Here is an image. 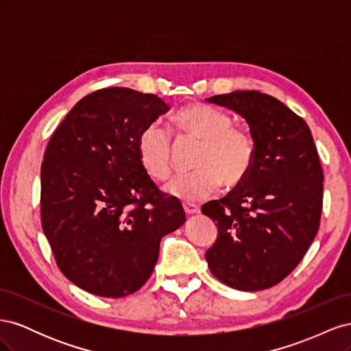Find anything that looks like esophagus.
Masks as SVG:
<instances>
[{
    "mask_svg": "<svg viewBox=\"0 0 351 351\" xmlns=\"http://www.w3.org/2000/svg\"><path fill=\"white\" fill-rule=\"evenodd\" d=\"M183 208H184L187 215H195V214H199V212H200V206L196 205V204H184Z\"/></svg>",
    "mask_w": 351,
    "mask_h": 351,
    "instance_id": "34e87169",
    "label": "esophagus"
}]
</instances>
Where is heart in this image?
I'll use <instances>...</instances> for the list:
<instances>
[{"instance_id": "heart-1", "label": "heart", "mask_w": 351, "mask_h": 351, "mask_svg": "<svg viewBox=\"0 0 351 351\" xmlns=\"http://www.w3.org/2000/svg\"><path fill=\"white\" fill-rule=\"evenodd\" d=\"M174 120L183 134L200 141L195 171L174 177L167 190L184 202L205 199L222 183L237 187L252 171L254 141L249 130L232 124L231 115L208 104H192ZM137 156L143 171L155 182H165L173 169L171 134L159 123L147 124L137 137Z\"/></svg>"}]
</instances>
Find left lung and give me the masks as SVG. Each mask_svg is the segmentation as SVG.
I'll return each mask as SVG.
<instances>
[{
    "mask_svg": "<svg viewBox=\"0 0 351 351\" xmlns=\"http://www.w3.org/2000/svg\"><path fill=\"white\" fill-rule=\"evenodd\" d=\"M206 101L240 114L256 149L247 178L202 206L218 227L208 267L231 289H269L300 263L319 230L324 171L312 132L281 101L258 90Z\"/></svg>",
    "mask_w": 351,
    "mask_h": 351,
    "instance_id": "1",
    "label": "left lung"
}]
</instances>
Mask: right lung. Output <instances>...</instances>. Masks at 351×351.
<instances>
[{
    "label": "right lung",
    "instance_id": "1",
    "mask_svg": "<svg viewBox=\"0 0 351 351\" xmlns=\"http://www.w3.org/2000/svg\"><path fill=\"white\" fill-rule=\"evenodd\" d=\"M169 110L154 93L105 88L82 98L51 136L40 168L42 230L66 277L101 297L133 294L159 243L186 222L152 182L137 137Z\"/></svg>",
    "mask_w": 351,
    "mask_h": 351
}]
</instances>
